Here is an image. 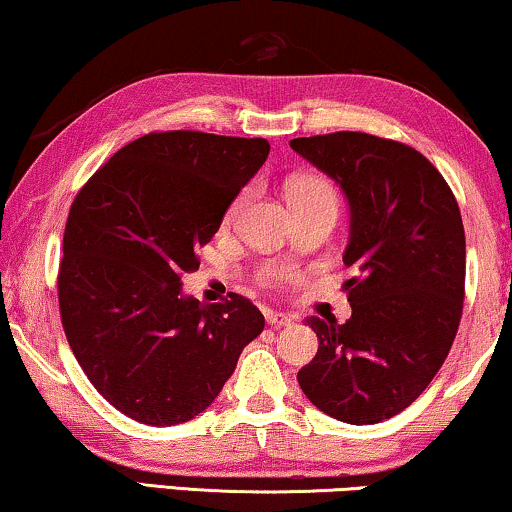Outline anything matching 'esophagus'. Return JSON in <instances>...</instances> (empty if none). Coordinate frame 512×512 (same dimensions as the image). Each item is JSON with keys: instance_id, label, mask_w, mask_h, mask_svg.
I'll return each instance as SVG.
<instances>
[{"instance_id": "1", "label": "esophagus", "mask_w": 512, "mask_h": 512, "mask_svg": "<svg viewBox=\"0 0 512 512\" xmlns=\"http://www.w3.org/2000/svg\"><path fill=\"white\" fill-rule=\"evenodd\" d=\"M265 319H268V324L272 328H282V326L293 324V317H289V314H282V312H268L265 314Z\"/></svg>"}]
</instances>
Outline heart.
I'll list each match as a JSON object with an SVG mask.
<instances>
[{"label":"heart","instance_id":"b5f03b06","mask_svg":"<svg viewBox=\"0 0 512 512\" xmlns=\"http://www.w3.org/2000/svg\"><path fill=\"white\" fill-rule=\"evenodd\" d=\"M286 195H289V202H333V205H338L333 186L319 177H300L296 181H291ZM240 205H242V198L230 205L228 216H235Z\"/></svg>","mask_w":512,"mask_h":512}]
</instances>
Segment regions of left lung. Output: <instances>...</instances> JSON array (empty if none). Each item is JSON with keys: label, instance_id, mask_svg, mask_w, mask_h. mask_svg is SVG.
<instances>
[{"label": "left lung", "instance_id": "left-lung-1", "mask_svg": "<svg viewBox=\"0 0 512 512\" xmlns=\"http://www.w3.org/2000/svg\"><path fill=\"white\" fill-rule=\"evenodd\" d=\"M349 205L342 254L352 317H307L314 359L298 384L321 412L377 424L408 408L443 366L457 335L466 279L459 205L443 174L412 146L366 132L291 139Z\"/></svg>", "mask_w": 512, "mask_h": 512}]
</instances>
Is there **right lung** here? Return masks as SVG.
<instances>
[{
  "mask_svg": "<svg viewBox=\"0 0 512 512\" xmlns=\"http://www.w3.org/2000/svg\"><path fill=\"white\" fill-rule=\"evenodd\" d=\"M268 153L265 139L151 132L116 151L69 209L62 328L93 387L135 422L200 415L263 331L249 298L205 305L186 296L181 277L200 268L195 249Z\"/></svg>",
  "mask_w": 512,
  "mask_h": 512,
  "instance_id": "obj_1",
  "label": "right lung"
}]
</instances>
